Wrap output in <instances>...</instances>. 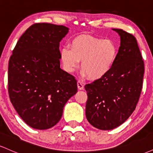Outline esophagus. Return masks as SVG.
<instances>
[{"label": "esophagus", "mask_w": 153, "mask_h": 153, "mask_svg": "<svg viewBox=\"0 0 153 153\" xmlns=\"http://www.w3.org/2000/svg\"><path fill=\"white\" fill-rule=\"evenodd\" d=\"M77 85H78V88L79 90H82V89L84 88V86L83 85H82V83L80 81H78V82H77Z\"/></svg>", "instance_id": "esophagus-1"}]
</instances>
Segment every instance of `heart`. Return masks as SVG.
<instances>
[{
	"label": "heart",
	"mask_w": 153,
	"mask_h": 153,
	"mask_svg": "<svg viewBox=\"0 0 153 153\" xmlns=\"http://www.w3.org/2000/svg\"><path fill=\"white\" fill-rule=\"evenodd\" d=\"M117 50L110 39H102L90 35H82L71 42V47L63 46L60 57L63 67L73 73L81 62L83 74L91 80L103 78L111 71L117 58Z\"/></svg>",
	"instance_id": "1"
}]
</instances>
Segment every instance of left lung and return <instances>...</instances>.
Instances as JSON below:
<instances>
[{"instance_id": "left-lung-1", "label": "left lung", "mask_w": 153, "mask_h": 153, "mask_svg": "<svg viewBox=\"0 0 153 153\" xmlns=\"http://www.w3.org/2000/svg\"><path fill=\"white\" fill-rule=\"evenodd\" d=\"M115 62L103 78L85 85L86 118L101 130L119 127L135 109L143 88L145 65L136 38L123 29Z\"/></svg>"}]
</instances>
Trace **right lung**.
Listing matches in <instances>:
<instances>
[{"label":"right lung","instance_id":"1","mask_svg":"<svg viewBox=\"0 0 153 153\" xmlns=\"http://www.w3.org/2000/svg\"><path fill=\"white\" fill-rule=\"evenodd\" d=\"M68 32L62 25L34 24L22 35L9 59L10 102L34 129L54 127L78 91L75 77L60 68L59 42Z\"/></svg>","mask_w":153,"mask_h":153}]
</instances>
